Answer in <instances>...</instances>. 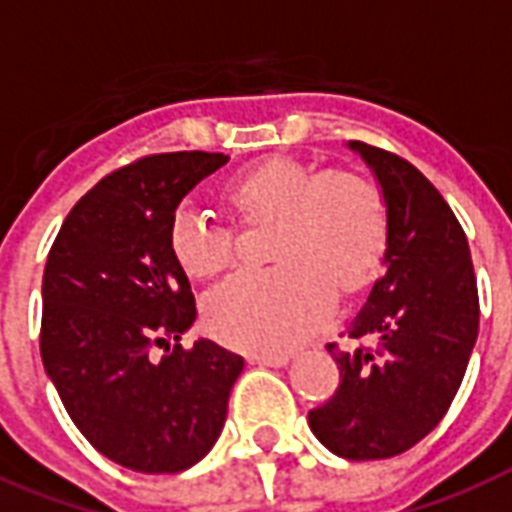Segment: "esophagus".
<instances>
[{
	"mask_svg": "<svg viewBox=\"0 0 512 512\" xmlns=\"http://www.w3.org/2000/svg\"><path fill=\"white\" fill-rule=\"evenodd\" d=\"M288 360H291V355H251V358H248V363H253V366L283 368V366H288Z\"/></svg>",
	"mask_w": 512,
	"mask_h": 512,
	"instance_id": "1",
	"label": "esophagus"
}]
</instances>
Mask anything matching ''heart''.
<instances>
[{"label":"heart","mask_w":512,"mask_h":512,"mask_svg":"<svg viewBox=\"0 0 512 512\" xmlns=\"http://www.w3.org/2000/svg\"><path fill=\"white\" fill-rule=\"evenodd\" d=\"M227 200L248 221H280L272 243L277 267L237 272L205 299V326L229 347L291 350L331 318V288L355 291L382 259V194L355 173L269 160L237 176ZM170 253L186 275L205 280L232 264L235 237L216 216L184 202L170 219Z\"/></svg>","instance_id":"heart-1"}]
</instances>
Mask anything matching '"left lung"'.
<instances>
[{
    "instance_id": "8db88e82",
    "label": "left lung",
    "mask_w": 512,
    "mask_h": 512,
    "mask_svg": "<svg viewBox=\"0 0 512 512\" xmlns=\"http://www.w3.org/2000/svg\"><path fill=\"white\" fill-rule=\"evenodd\" d=\"M347 146L371 168L387 211L384 275L347 331L376 347L328 344L342 382L312 408L310 430L336 457L363 462L417 446L449 411L478 339V285L441 192L398 154Z\"/></svg>"
}]
</instances>
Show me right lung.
Returning <instances> with one entry per match:
<instances>
[{
    "label": "right lung",
    "instance_id": "right-lung-1",
    "mask_svg": "<svg viewBox=\"0 0 512 512\" xmlns=\"http://www.w3.org/2000/svg\"><path fill=\"white\" fill-rule=\"evenodd\" d=\"M227 154H154L71 208L42 277V363L77 430L136 473H181L219 441L245 360L211 339L192 350V285L170 219Z\"/></svg>",
    "mask_w": 512,
    "mask_h": 512
}]
</instances>
